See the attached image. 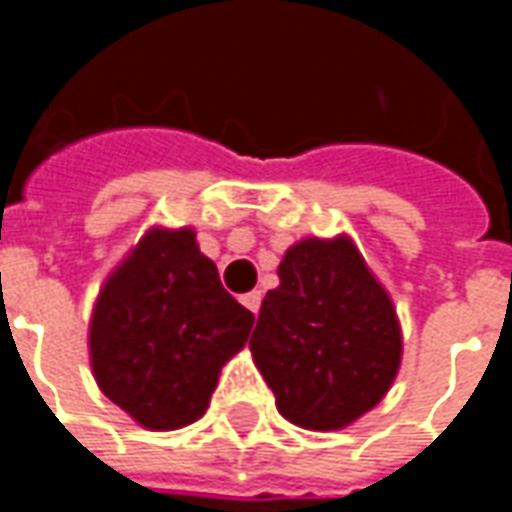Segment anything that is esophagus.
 Returning a JSON list of instances; mask_svg holds the SVG:
<instances>
[{
	"mask_svg": "<svg viewBox=\"0 0 512 512\" xmlns=\"http://www.w3.org/2000/svg\"><path fill=\"white\" fill-rule=\"evenodd\" d=\"M260 299H263V296H260V290H252V293H246V296H241V304H244L246 310L249 312H260Z\"/></svg>",
	"mask_w": 512,
	"mask_h": 512,
	"instance_id": "1",
	"label": "esophagus"
}]
</instances>
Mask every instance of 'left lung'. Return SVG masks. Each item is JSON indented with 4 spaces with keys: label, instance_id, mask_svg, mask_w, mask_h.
Here are the masks:
<instances>
[{
    "label": "left lung",
    "instance_id": "1",
    "mask_svg": "<svg viewBox=\"0 0 512 512\" xmlns=\"http://www.w3.org/2000/svg\"><path fill=\"white\" fill-rule=\"evenodd\" d=\"M249 340L282 417L343 430L376 408L403 359L395 304L348 235L301 238L277 268Z\"/></svg>",
    "mask_w": 512,
    "mask_h": 512
}]
</instances>
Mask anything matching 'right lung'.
I'll list each match as a JSON object with an SVG mask.
<instances>
[{
	"label": "right lung",
	"instance_id": "right-lung-1",
	"mask_svg": "<svg viewBox=\"0 0 512 512\" xmlns=\"http://www.w3.org/2000/svg\"><path fill=\"white\" fill-rule=\"evenodd\" d=\"M252 323L191 227H150L95 299L87 334L95 384L142 428L191 425Z\"/></svg>",
	"mask_w": 512,
	"mask_h": 512
}]
</instances>
